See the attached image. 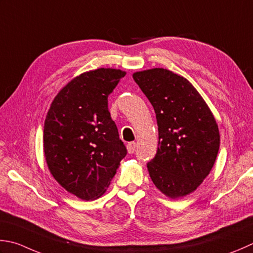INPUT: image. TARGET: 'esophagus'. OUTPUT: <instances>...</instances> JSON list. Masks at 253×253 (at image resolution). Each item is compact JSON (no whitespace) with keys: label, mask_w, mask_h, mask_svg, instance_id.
<instances>
[{"label":"esophagus","mask_w":253,"mask_h":253,"mask_svg":"<svg viewBox=\"0 0 253 253\" xmlns=\"http://www.w3.org/2000/svg\"><path fill=\"white\" fill-rule=\"evenodd\" d=\"M136 150V142H129L127 145V151L128 153H133Z\"/></svg>","instance_id":"1"}]
</instances>
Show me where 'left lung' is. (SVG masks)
<instances>
[{
    "mask_svg": "<svg viewBox=\"0 0 253 253\" xmlns=\"http://www.w3.org/2000/svg\"><path fill=\"white\" fill-rule=\"evenodd\" d=\"M132 78L157 117L158 150L147 163L153 184L171 199L190 194L210 174L219 150L215 117L196 88L179 74L155 68Z\"/></svg>",
    "mask_w": 253,
    "mask_h": 253,
    "instance_id": "1",
    "label": "left lung"
}]
</instances>
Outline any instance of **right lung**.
Here are the masks:
<instances>
[{
	"mask_svg": "<svg viewBox=\"0 0 253 253\" xmlns=\"http://www.w3.org/2000/svg\"><path fill=\"white\" fill-rule=\"evenodd\" d=\"M120 69L84 72L57 94L43 126V152L59 184L84 201L105 193L127 149L107 97L125 77Z\"/></svg>",
	"mask_w": 253,
	"mask_h": 253,
	"instance_id": "add662e5",
	"label": "right lung"
}]
</instances>
